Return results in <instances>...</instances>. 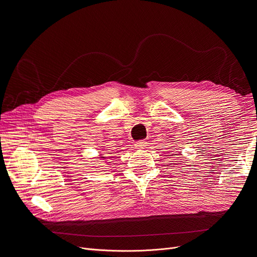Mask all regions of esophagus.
I'll use <instances>...</instances> for the list:
<instances>
[{
	"mask_svg": "<svg viewBox=\"0 0 257 257\" xmlns=\"http://www.w3.org/2000/svg\"><path fill=\"white\" fill-rule=\"evenodd\" d=\"M147 142L146 141H139V142H137L136 144H135V148L136 149H141V150H143V149H145V148L147 147Z\"/></svg>",
	"mask_w": 257,
	"mask_h": 257,
	"instance_id": "1",
	"label": "esophagus"
}]
</instances>
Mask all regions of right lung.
<instances>
[{
	"instance_id": "obj_1",
	"label": "right lung",
	"mask_w": 257,
	"mask_h": 257,
	"mask_svg": "<svg viewBox=\"0 0 257 257\" xmlns=\"http://www.w3.org/2000/svg\"><path fill=\"white\" fill-rule=\"evenodd\" d=\"M98 159H100V160H105V162L107 161V157H105L104 154H99V155H98Z\"/></svg>"
}]
</instances>
